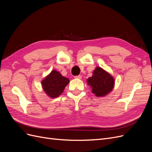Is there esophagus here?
<instances>
[{
  "instance_id": "obj_1",
  "label": "esophagus",
  "mask_w": 152,
  "mask_h": 152,
  "mask_svg": "<svg viewBox=\"0 0 152 152\" xmlns=\"http://www.w3.org/2000/svg\"><path fill=\"white\" fill-rule=\"evenodd\" d=\"M82 76L81 75H77V76H75V79H82Z\"/></svg>"
}]
</instances>
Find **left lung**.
<instances>
[{
  "label": "left lung",
  "instance_id": "left-lung-1",
  "mask_svg": "<svg viewBox=\"0 0 152 152\" xmlns=\"http://www.w3.org/2000/svg\"><path fill=\"white\" fill-rule=\"evenodd\" d=\"M87 84L92 89V93L97 97H103L111 93L115 86V79L108 72L97 66L93 72V76L87 79Z\"/></svg>",
  "mask_w": 152,
  "mask_h": 152
}]
</instances>
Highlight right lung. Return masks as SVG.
<instances>
[{"label": "right lung", "instance_id": "obj_1", "mask_svg": "<svg viewBox=\"0 0 152 152\" xmlns=\"http://www.w3.org/2000/svg\"><path fill=\"white\" fill-rule=\"evenodd\" d=\"M70 82L68 78L63 77L60 72L53 70L41 81L45 93L50 98H57L61 95L65 87Z\"/></svg>", "mask_w": 152, "mask_h": 152}]
</instances>
